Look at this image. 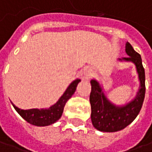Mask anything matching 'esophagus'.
<instances>
[{"label": "esophagus", "instance_id": "esophagus-1", "mask_svg": "<svg viewBox=\"0 0 152 152\" xmlns=\"http://www.w3.org/2000/svg\"><path fill=\"white\" fill-rule=\"evenodd\" d=\"M91 74H92V73H91V71H90V70H87V71H85V74H84V77H85V79H88L91 78Z\"/></svg>", "mask_w": 152, "mask_h": 152}]
</instances>
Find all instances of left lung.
<instances>
[{"label":"left lung","instance_id":"1","mask_svg":"<svg viewBox=\"0 0 152 152\" xmlns=\"http://www.w3.org/2000/svg\"><path fill=\"white\" fill-rule=\"evenodd\" d=\"M125 50L129 56L119 60L131 61L135 64L140 83V90L133 101L124 106L118 107L113 104L107 98L98 81L96 79L91 80V92L90 95L91 122L93 126L99 131L116 132L124 129L135 119L143 105L145 94V77L142 59L140 55L134 50L133 46L129 42L126 43Z\"/></svg>","mask_w":152,"mask_h":152}]
</instances>
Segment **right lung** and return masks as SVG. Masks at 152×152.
<instances>
[{"mask_svg":"<svg viewBox=\"0 0 152 152\" xmlns=\"http://www.w3.org/2000/svg\"><path fill=\"white\" fill-rule=\"evenodd\" d=\"M80 82V79H77L73 81L67 87L66 91L60 97L58 102L47 109H28L23 110L17 107L12 104L15 110L18 113L21 117L26 120L30 124L35 126H47L56 123L61 117L63 109L67 102L71 98L76 91V87Z\"/></svg>","mask_w":152,"mask_h":152,"instance_id":"1","label":"right lung"}]
</instances>
